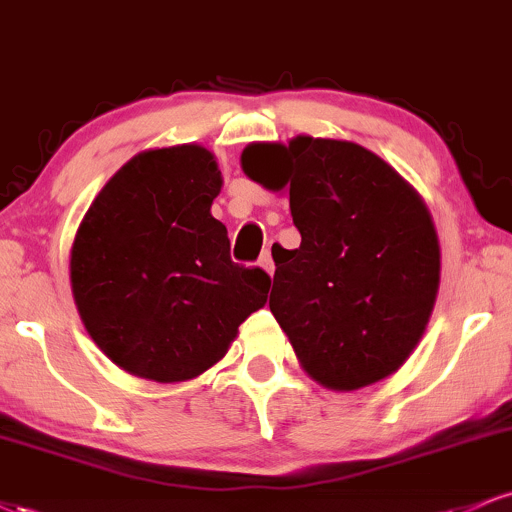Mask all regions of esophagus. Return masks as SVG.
I'll return each instance as SVG.
<instances>
[{
  "mask_svg": "<svg viewBox=\"0 0 512 512\" xmlns=\"http://www.w3.org/2000/svg\"><path fill=\"white\" fill-rule=\"evenodd\" d=\"M260 267H262L264 272H267L269 276H274V260H272V252H269V250H264V252H262V257H260Z\"/></svg>",
  "mask_w": 512,
  "mask_h": 512,
  "instance_id": "esophagus-1",
  "label": "esophagus"
}]
</instances>
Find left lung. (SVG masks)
Segmentation results:
<instances>
[{
    "instance_id": "left-lung-1",
    "label": "left lung",
    "mask_w": 512,
    "mask_h": 512,
    "mask_svg": "<svg viewBox=\"0 0 512 512\" xmlns=\"http://www.w3.org/2000/svg\"><path fill=\"white\" fill-rule=\"evenodd\" d=\"M240 163L250 180L289 190L301 248H272L269 310L305 373L346 392L395 373L438 296L424 199L383 158L339 139L250 144Z\"/></svg>"
}]
</instances>
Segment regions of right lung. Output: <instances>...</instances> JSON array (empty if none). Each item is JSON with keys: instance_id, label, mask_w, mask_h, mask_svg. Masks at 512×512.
I'll list each match as a JSON object with an SVG mask.
<instances>
[{"instance_id": "1", "label": "right lung", "mask_w": 512, "mask_h": 512, "mask_svg": "<svg viewBox=\"0 0 512 512\" xmlns=\"http://www.w3.org/2000/svg\"><path fill=\"white\" fill-rule=\"evenodd\" d=\"M221 182L204 146L142 151L105 182L76 231V310L127 373L197 378L267 303L269 274L233 262L226 226L211 216Z\"/></svg>"}]
</instances>
